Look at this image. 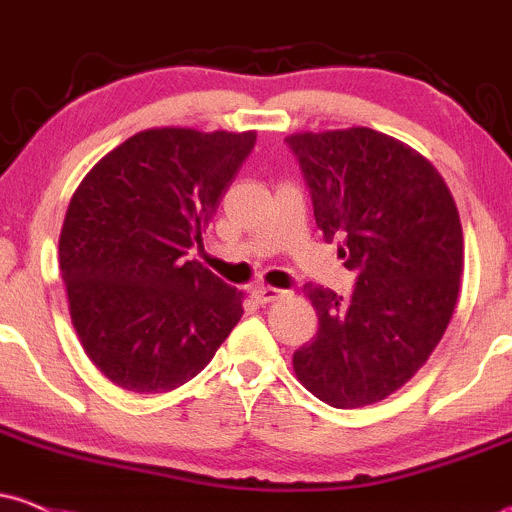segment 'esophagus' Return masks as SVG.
<instances>
[{
	"label": "esophagus",
	"mask_w": 512,
	"mask_h": 512,
	"mask_svg": "<svg viewBox=\"0 0 512 512\" xmlns=\"http://www.w3.org/2000/svg\"><path fill=\"white\" fill-rule=\"evenodd\" d=\"M252 297H255L257 302L267 304V302H277V299H285V297H287V292H285V289H277V287H265V285H260V287L252 289Z\"/></svg>",
	"instance_id": "1"
}]
</instances>
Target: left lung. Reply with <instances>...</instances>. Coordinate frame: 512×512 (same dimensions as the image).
I'll return each mask as SVG.
<instances>
[{
    "label": "left lung",
    "instance_id": "8db88e82",
    "mask_svg": "<svg viewBox=\"0 0 512 512\" xmlns=\"http://www.w3.org/2000/svg\"><path fill=\"white\" fill-rule=\"evenodd\" d=\"M324 240L354 272V292L304 285L314 339L292 356L304 389L334 409L386 399L441 342L463 275L451 190L414 148L371 128L285 138Z\"/></svg>",
    "mask_w": 512,
    "mask_h": 512
}]
</instances>
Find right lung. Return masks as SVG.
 Masks as SVG:
<instances>
[{
	"instance_id": "1",
	"label": "right lung",
	"mask_w": 512,
	"mask_h": 512,
	"mask_svg": "<svg viewBox=\"0 0 512 512\" xmlns=\"http://www.w3.org/2000/svg\"><path fill=\"white\" fill-rule=\"evenodd\" d=\"M257 133L151 128L113 148L71 198L59 267L81 347L136 394L178 389L242 317V292L198 260Z\"/></svg>"
}]
</instances>
